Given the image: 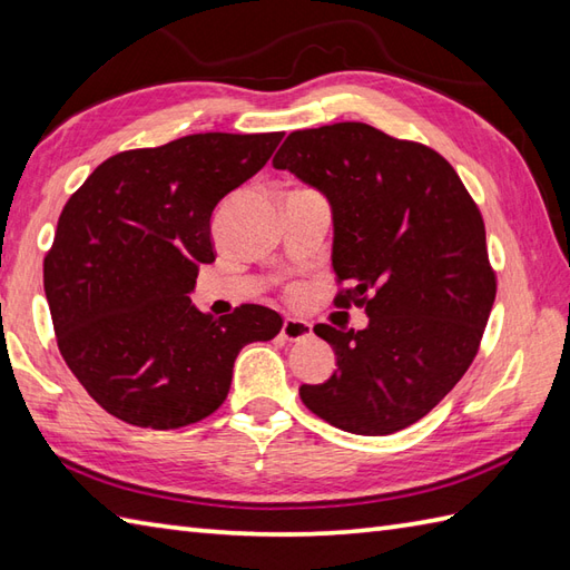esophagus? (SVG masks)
I'll list each match as a JSON object with an SVG mask.
<instances>
[{
    "label": "esophagus",
    "mask_w": 570,
    "mask_h": 570,
    "mask_svg": "<svg viewBox=\"0 0 570 570\" xmlns=\"http://www.w3.org/2000/svg\"><path fill=\"white\" fill-rule=\"evenodd\" d=\"M313 335V325L301 321V318H284L282 325V337L288 343H298V341H306V337Z\"/></svg>",
    "instance_id": "1"
}]
</instances>
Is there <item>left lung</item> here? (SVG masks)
Segmentation results:
<instances>
[{
    "mask_svg": "<svg viewBox=\"0 0 570 570\" xmlns=\"http://www.w3.org/2000/svg\"><path fill=\"white\" fill-rule=\"evenodd\" d=\"M333 208L335 304L365 331L316 325L335 350L301 402L333 426L386 435L423 419L475 360L498 294L485 223L455 168L419 141L362 122L292 131L274 156Z\"/></svg>",
    "mask_w": 570,
    "mask_h": 570,
    "instance_id": "obj_1",
    "label": "left lung"
}]
</instances>
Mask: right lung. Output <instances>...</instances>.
Segmentation results:
<instances>
[{
	"label": "right lung",
	"mask_w": 570,
	"mask_h": 570,
	"mask_svg": "<svg viewBox=\"0 0 570 570\" xmlns=\"http://www.w3.org/2000/svg\"><path fill=\"white\" fill-rule=\"evenodd\" d=\"M282 137L205 131L115 154L68 198L43 288L60 355L107 414L156 431L210 416L239 350L282 331L272 308L213 318L188 296L200 264L215 262V205Z\"/></svg>",
	"instance_id": "add662e5"
}]
</instances>
